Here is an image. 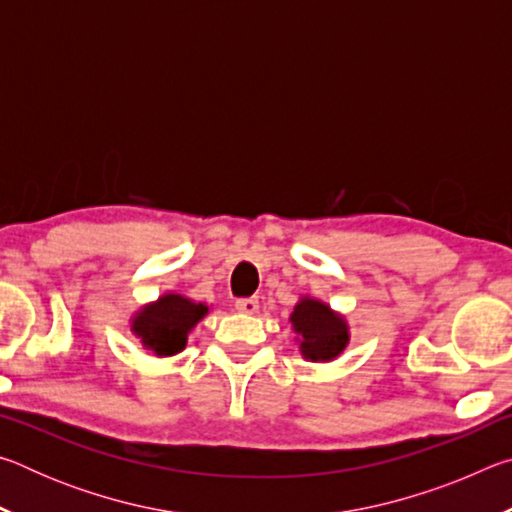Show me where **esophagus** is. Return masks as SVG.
<instances>
[{"label":"esophagus","instance_id":"34e87169","mask_svg":"<svg viewBox=\"0 0 512 512\" xmlns=\"http://www.w3.org/2000/svg\"><path fill=\"white\" fill-rule=\"evenodd\" d=\"M237 311H241V314H257L259 311V300L257 298H239L235 302Z\"/></svg>","mask_w":512,"mask_h":512}]
</instances>
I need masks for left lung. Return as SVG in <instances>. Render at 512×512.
<instances>
[{"label": "left lung", "instance_id": "8db88e82", "mask_svg": "<svg viewBox=\"0 0 512 512\" xmlns=\"http://www.w3.org/2000/svg\"><path fill=\"white\" fill-rule=\"evenodd\" d=\"M300 334V352L311 361H332L348 345V325L325 302L302 298L291 314Z\"/></svg>", "mask_w": 512, "mask_h": 512}]
</instances>
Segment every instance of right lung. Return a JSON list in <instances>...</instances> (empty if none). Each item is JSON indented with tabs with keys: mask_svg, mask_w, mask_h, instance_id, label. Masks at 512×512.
<instances>
[{
	"mask_svg": "<svg viewBox=\"0 0 512 512\" xmlns=\"http://www.w3.org/2000/svg\"><path fill=\"white\" fill-rule=\"evenodd\" d=\"M207 314L203 302L178 293H167L153 305H146L133 320V332L158 357H171L187 345V334Z\"/></svg>",
	"mask_w": 512,
	"mask_h": 512,
	"instance_id": "obj_1",
	"label": "right lung"
}]
</instances>
